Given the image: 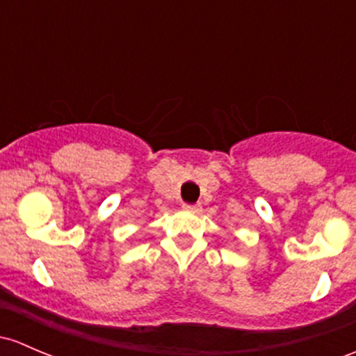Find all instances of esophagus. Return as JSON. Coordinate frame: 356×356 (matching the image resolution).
<instances>
[{
  "mask_svg": "<svg viewBox=\"0 0 356 356\" xmlns=\"http://www.w3.org/2000/svg\"><path fill=\"white\" fill-rule=\"evenodd\" d=\"M182 208H184L186 211H193V213H197L201 209L200 204H182Z\"/></svg>",
  "mask_w": 356,
  "mask_h": 356,
  "instance_id": "obj_1",
  "label": "esophagus"
}]
</instances>
